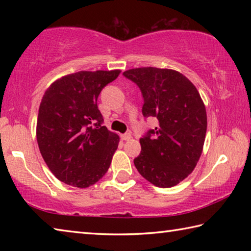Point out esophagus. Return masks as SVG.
I'll return each mask as SVG.
<instances>
[{
	"label": "esophagus",
	"mask_w": 251,
	"mask_h": 251,
	"mask_svg": "<svg viewBox=\"0 0 251 251\" xmlns=\"http://www.w3.org/2000/svg\"><path fill=\"white\" fill-rule=\"evenodd\" d=\"M121 138L123 139V141H129V139L131 138V134L130 133L123 134V135H121Z\"/></svg>",
	"instance_id": "obj_1"
}]
</instances>
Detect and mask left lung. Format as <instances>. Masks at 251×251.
I'll return each instance as SVG.
<instances>
[{
	"mask_svg": "<svg viewBox=\"0 0 251 251\" xmlns=\"http://www.w3.org/2000/svg\"><path fill=\"white\" fill-rule=\"evenodd\" d=\"M123 75L141 90L144 117L158 121L139 139L135 167L157 187L179 184L196 167L205 142L206 108L197 88L179 72L167 69L141 67Z\"/></svg>",
	"mask_w": 251,
	"mask_h": 251,
	"instance_id": "8db88e82",
	"label": "left lung"
}]
</instances>
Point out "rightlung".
Wrapping results in <instances>:
<instances>
[{
	"instance_id": "obj_1",
	"label": "right lung",
	"mask_w": 251,
	"mask_h": 251,
	"mask_svg": "<svg viewBox=\"0 0 251 251\" xmlns=\"http://www.w3.org/2000/svg\"><path fill=\"white\" fill-rule=\"evenodd\" d=\"M121 71H80L50 85L42 99L36 124L40 151L54 176L86 188L108 171L120 137L104 126L100 93Z\"/></svg>"
}]
</instances>
